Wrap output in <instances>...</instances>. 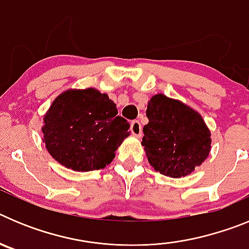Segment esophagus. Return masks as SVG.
Returning a JSON list of instances; mask_svg holds the SVG:
<instances>
[{"label":"esophagus","instance_id":"1","mask_svg":"<svg viewBox=\"0 0 249 249\" xmlns=\"http://www.w3.org/2000/svg\"><path fill=\"white\" fill-rule=\"evenodd\" d=\"M131 132L132 135L136 137H141L142 136V126H141L140 121H133L131 123Z\"/></svg>","mask_w":249,"mask_h":249}]
</instances>
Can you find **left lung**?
Listing matches in <instances>:
<instances>
[{
  "instance_id": "obj_1",
  "label": "left lung",
  "mask_w": 249,
  "mask_h": 249,
  "mask_svg": "<svg viewBox=\"0 0 249 249\" xmlns=\"http://www.w3.org/2000/svg\"><path fill=\"white\" fill-rule=\"evenodd\" d=\"M142 144L151 166L168 177L190 175L208 157L211 133L196 111L163 94L151 98Z\"/></svg>"
}]
</instances>
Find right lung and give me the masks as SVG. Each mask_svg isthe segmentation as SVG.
<instances>
[{
    "mask_svg": "<svg viewBox=\"0 0 249 249\" xmlns=\"http://www.w3.org/2000/svg\"><path fill=\"white\" fill-rule=\"evenodd\" d=\"M128 121L113 101L97 89L66 91L45 116L43 142L50 155L73 171L105 168L129 135Z\"/></svg>",
    "mask_w": 249,
    "mask_h": 249,
    "instance_id": "right-lung-1",
    "label": "right lung"
}]
</instances>
